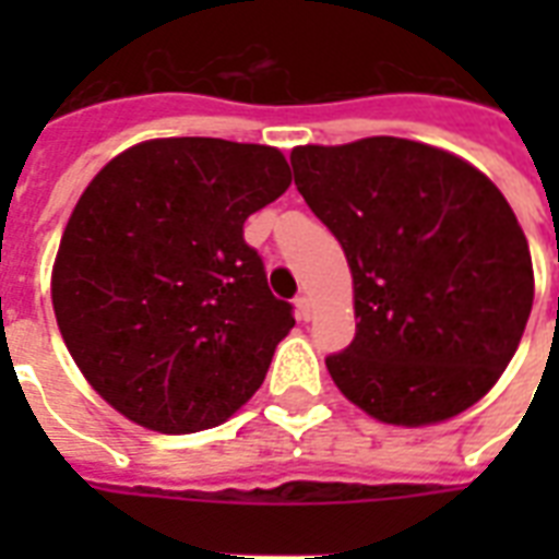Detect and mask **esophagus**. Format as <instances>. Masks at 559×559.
Here are the masks:
<instances>
[{
  "instance_id": "esophagus-1",
  "label": "esophagus",
  "mask_w": 559,
  "mask_h": 559,
  "mask_svg": "<svg viewBox=\"0 0 559 559\" xmlns=\"http://www.w3.org/2000/svg\"><path fill=\"white\" fill-rule=\"evenodd\" d=\"M296 313L301 322H310V316H313V301H310V296H305V293H298L296 296Z\"/></svg>"
}]
</instances>
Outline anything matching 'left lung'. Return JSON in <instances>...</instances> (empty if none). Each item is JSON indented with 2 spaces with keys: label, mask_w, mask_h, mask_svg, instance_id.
Returning <instances> with one entry per match:
<instances>
[{
  "label": "left lung",
  "mask_w": 559,
  "mask_h": 559,
  "mask_svg": "<svg viewBox=\"0 0 559 559\" xmlns=\"http://www.w3.org/2000/svg\"><path fill=\"white\" fill-rule=\"evenodd\" d=\"M289 162L354 275L357 336L324 359L342 394L397 426L478 403L534 305L528 240L502 191L459 156L394 135L307 144Z\"/></svg>",
  "instance_id": "obj_1"
}]
</instances>
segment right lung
Returning a JSON list of instances; mask_svg holds the SVG:
<instances>
[{"instance_id":"obj_1","label":"right lung","mask_w":559,"mask_h":559,"mask_svg":"<svg viewBox=\"0 0 559 559\" xmlns=\"http://www.w3.org/2000/svg\"><path fill=\"white\" fill-rule=\"evenodd\" d=\"M281 151L153 139L81 193L51 272L57 328L109 406L153 432L231 417L296 324L243 223L289 188Z\"/></svg>"}]
</instances>
